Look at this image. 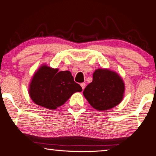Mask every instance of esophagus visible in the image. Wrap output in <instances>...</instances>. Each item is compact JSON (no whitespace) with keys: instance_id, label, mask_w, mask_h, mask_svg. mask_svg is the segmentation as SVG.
<instances>
[{"instance_id":"esophagus-1","label":"esophagus","mask_w":156,"mask_h":156,"mask_svg":"<svg viewBox=\"0 0 156 156\" xmlns=\"http://www.w3.org/2000/svg\"><path fill=\"white\" fill-rule=\"evenodd\" d=\"M85 85H86V84L84 83H83L80 84V86L82 87V89H83V90H84V87H85Z\"/></svg>"}]
</instances>
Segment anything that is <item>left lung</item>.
I'll return each instance as SVG.
<instances>
[{
    "label": "left lung",
    "mask_w": 156,
    "mask_h": 156,
    "mask_svg": "<svg viewBox=\"0 0 156 156\" xmlns=\"http://www.w3.org/2000/svg\"><path fill=\"white\" fill-rule=\"evenodd\" d=\"M125 84L120 76L109 69H98L93 74V81L83 91V95L94 109L105 111L122 101Z\"/></svg>",
    "instance_id": "obj_1"
}]
</instances>
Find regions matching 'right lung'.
<instances>
[{"label":"right lung","instance_id":"right-lung-1","mask_svg":"<svg viewBox=\"0 0 156 156\" xmlns=\"http://www.w3.org/2000/svg\"><path fill=\"white\" fill-rule=\"evenodd\" d=\"M82 90L80 84L73 80L70 72H58V69L43 65L34 75L29 93L36 105L49 109H56L73 94Z\"/></svg>","mask_w":156,"mask_h":156}]
</instances>
